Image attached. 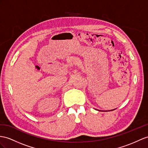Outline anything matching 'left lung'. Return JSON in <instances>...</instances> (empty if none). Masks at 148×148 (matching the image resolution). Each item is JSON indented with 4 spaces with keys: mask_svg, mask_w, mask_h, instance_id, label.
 <instances>
[{
    "mask_svg": "<svg viewBox=\"0 0 148 148\" xmlns=\"http://www.w3.org/2000/svg\"><path fill=\"white\" fill-rule=\"evenodd\" d=\"M114 109H112V110H109V111H113V110H114ZM96 110H97V109H96ZM97 111H99V110H97Z\"/></svg>",
    "mask_w": 148,
    "mask_h": 148,
    "instance_id": "left-lung-1",
    "label": "left lung"
}]
</instances>
